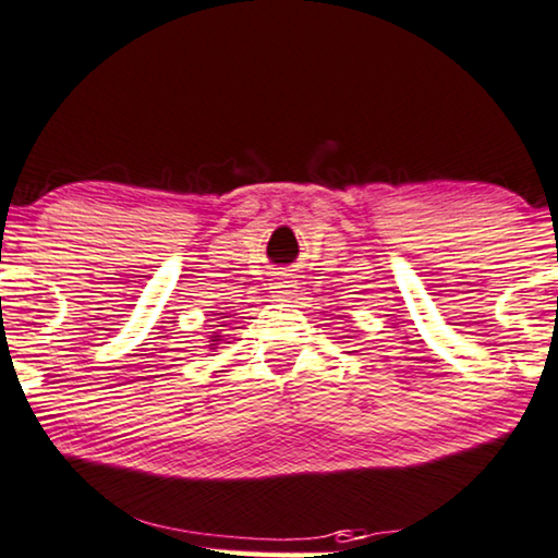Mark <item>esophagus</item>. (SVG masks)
<instances>
[{"label": "esophagus", "mask_w": 558, "mask_h": 558, "mask_svg": "<svg viewBox=\"0 0 558 558\" xmlns=\"http://www.w3.org/2000/svg\"><path fill=\"white\" fill-rule=\"evenodd\" d=\"M274 289H277V296H289L294 292V281L284 277V279L277 281V287H274Z\"/></svg>", "instance_id": "esophagus-1"}]
</instances>
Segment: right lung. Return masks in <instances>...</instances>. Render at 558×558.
Returning <instances> with one entry per match:
<instances>
[{"mask_svg":"<svg viewBox=\"0 0 558 558\" xmlns=\"http://www.w3.org/2000/svg\"><path fill=\"white\" fill-rule=\"evenodd\" d=\"M217 341H222V336H217V332H215V336H213V345H217Z\"/></svg>","mask_w":558,"mask_h":558,"instance_id":"1","label":"right lung"}]
</instances>
